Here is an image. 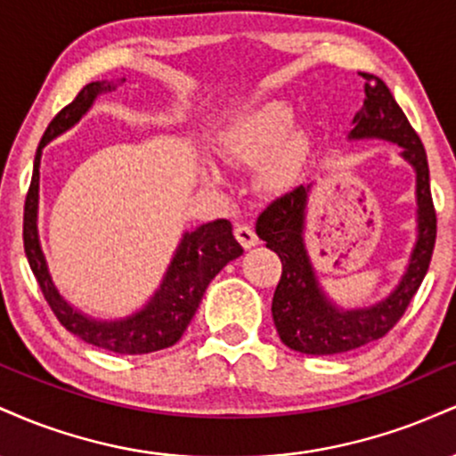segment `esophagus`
Here are the masks:
<instances>
[{"mask_svg": "<svg viewBox=\"0 0 456 456\" xmlns=\"http://www.w3.org/2000/svg\"><path fill=\"white\" fill-rule=\"evenodd\" d=\"M235 238H238V242L244 246V248H253L255 244L259 242L257 233L253 232V227H248V224H235Z\"/></svg>", "mask_w": 456, "mask_h": 456, "instance_id": "1", "label": "esophagus"}]
</instances>
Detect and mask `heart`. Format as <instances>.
Segmentation results:
<instances>
[{
  "instance_id": "b5f03b06",
  "label": "heart",
  "mask_w": 456,
  "mask_h": 456,
  "mask_svg": "<svg viewBox=\"0 0 456 456\" xmlns=\"http://www.w3.org/2000/svg\"><path fill=\"white\" fill-rule=\"evenodd\" d=\"M297 111L287 101H268L240 115L218 139V154L233 165H257L259 184L268 192H282L296 182L306 159L308 139L305 130H291ZM208 180L216 174L208 171Z\"/></svg>"
}]
</instances>
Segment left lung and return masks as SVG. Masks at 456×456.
<instances>
[{"label":"left lung","instance_id":"obj_1","mask_svg":"<svg viewBox=\"0 0 456 456\" xmlns=\"http://www.w3.org/2000/svg\"><path fill=\"white\" fill-rule=\"evenodd\" d=\"M360 77L364 78L366 98L364 107L355 113L347 139H384L401 145V156L416 171L418 238L405 274L386 300L369 308L343 311L322 291L305 248L302 233L311 186H297L272 201L259 214L255 232L281 257L282 274L272 297V317L281 341L300 354H343L388 334L416 296L436 246L437 216L428 184L425 145L392 98L388 86L369 72H360Z\"/></svg>","mask_w":456,"mask_h":456}]
</instances>
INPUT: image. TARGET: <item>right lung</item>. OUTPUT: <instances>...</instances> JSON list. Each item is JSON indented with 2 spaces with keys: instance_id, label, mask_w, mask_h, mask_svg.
Returning <instances> with one entry per match:
<instances>
[{
  "instance_id": "right-lung-1",
  "label": "right lung",
  "mask_w": 456,
  "mask_h": 456,
  "mask_svg": "<svg viewBox=\"0 0 456 456\" xmlns=\"http://www.w3.org/2000/svg\"><path fill=\"white\" fill-rule=\"evenodd\" d=\"M113 83L94 81L87 83L70 104H66L60 113L51 119L34 159V174H31L29 191L25 197L23 212V246L28 255L29 268L38 281L45 300L51 311L60 319L68 332L77 334L86 343L109 349L115 354H151L159 349L171 347L182 338L184 330L195 317L199 302L206 294L208 285L229 261L244 253L242 246L233 238L232 223L218 218L206 223L195 232H188L177 246L171 265L167 268L165 279L150 302L139 313L118 322H101L78 313L60 296L51 279L43 248L38 240V184H40V156L43 148L57 134L66 133L83 118L96 101L98 94L111 92Z\"/></svg>"
}]
</instances>
